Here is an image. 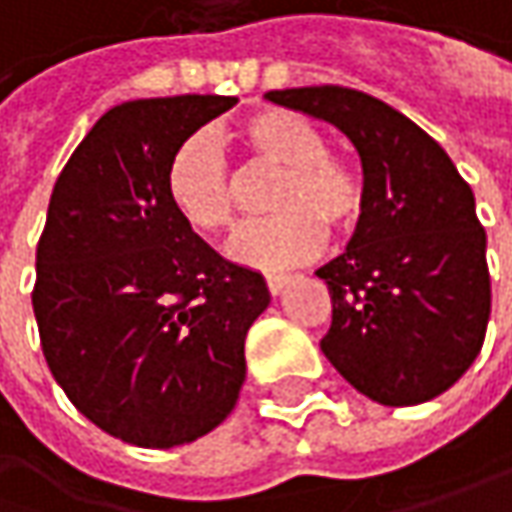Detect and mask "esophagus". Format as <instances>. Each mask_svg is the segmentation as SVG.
Segmentation results:
<instances>
[{
	"instance_id": "esophagus-1",
	"label": "esophagus",
	"mask_w": 512,
	"mask_h": 512,
	"mask_svg": "<svg viewBox=\"0 0 512 512\" xmlns=\"http://www.w3.org/2000/svg\"><path fill=\"white\" fill-rule=\"evenodd\" d=\"M289 281H292V275H284V272H269V275H266V286H269L272 295H278Z\"/></svg>"
}]
</instances>
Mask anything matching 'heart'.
<instances>
[{"mask_svg": "<svg viewBox=\"0 0 512 512\" xmlns=\"http://www.w3.org/2000/svg\"><path fill=\"white\" fill-rule=\"evenodd\" d=\"M231 141L249 173H278L266 194L275 217L246 226L231 240V257L249 266H292L318 252L324 228L350 234L365 214V179L345 156L330 153L316 124L286 109H260L240 118ZM173 211L202 234L234 226L240 185L205 136L176 147L165 173Z\"/></svg>", "mask_w": 512, "mask_h": 512, "instance_id": "obj_1", "label": "heart"}]
</instances>
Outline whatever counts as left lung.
<instances>
[{"mask_svg": "<svg viewBox=\"0 0 512 512\" xmlns=\"http://www.w3.org/2000/svg\"><path fill=\"white\" fill-rule=\"evenodd\" d=\"M339 127L365 173V214L316 275L333 321L321 353L382 406H417L475 362L490 321L487 234L446 150L374 95L347 86L266 92Z\"/></svg>", "mask_w": 512, "mask_h": 512, "instance_id": "obj_1", "label": "left lung"}]
</instances>
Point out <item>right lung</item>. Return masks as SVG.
<instances>
[{
	"label": "right lung",
	"mask_w": 512,
	"mask_h": 512,
	"mask_svg": "<svg viewBox=\"0 0 512 512\" xmlns=\"http://www.w3.org/2000/svg\"><path fill=\"white\" fill-rule=\"evenodd\" d=\"M234 104L112 106L51 191L31 292L43 356L72 406L133 446L170 449L226 420L269 307L263 275L217 255L165 191L176 147Z\"/></svg>",
	"instance_id": "obj_1"
}]
</instances>
